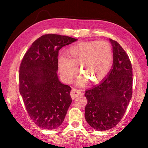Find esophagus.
<instances>
[{"label":"esophagus","instance_id":"esophagus-1","mask_svg":"<svg viewBox=\"0 0 148 148\" xmlns=\"http://www.w3.org/2000/svg\"><path fill=\"white\" fill-rule=\"evenodd\" d=\"M81 95V91L76 89V88H72L71 92V96L72 97V99H76V97H77L79 95Z\"/></svg>","mask_w":148,"mask_h":148}]
</instances>
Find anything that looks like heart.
Wrapping results in <instances>:
<instances>
[{
    "instance_id": "obj_1",
    "label": "heart",
    "mask_w": 148,
    "mask_h": 148,
    "mask_svg": "<svg viewBox=\"0 0 148 148\" xmlns=\"http://www.w3.org/2000/svg\"><path fill=\"white\" fill-rule=\"evenodd\" d=\"M67 54L69 57L62 55L58 59L60 74L66 83H71L76 76L79 66L83 76L78 83H83L85 79L99 83L108 74L113 60L111 46L105 41L79 42L71 46Z\"/></svg>"
}]
</instances>
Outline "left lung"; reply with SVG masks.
Wrapping results in <instances>:
<instances>
[{
  "instance_id": "left-lung-1",
  "label": "left lung",
  "mask_w": 148,
  "mask_h": 148,
  "mask_svg": "<svg viewBox=\"0 0 148 148\" xmlns=\"http://www.w3.org/2000/svg\"><path fill=\"white\" fill-rule=\"evenodd\" d=\"M113 64L99 84L85 92L84 117L96 130H108L120 121L132 95V67L128 56L119 44L109 39Z\"/></svg>"
}]
</instances>
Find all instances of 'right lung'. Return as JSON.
Here are the masks:
<instances>
[{"mask_svg":"<svg viewBox=\"0 0 148 148\" xmlns=\"http://www.w3.org/2000/svg\"><path fill=\"white\" fill-rule=\"evenodd\" d=\"M76 40L65 36L46 34L32 43L21 61L20 95L30 118L44 129L60 126L72 102L71 88L60 81L56 72L58 51Z\"/></svg>","mask_w":148,"mask_h":148,"instance_id":"obj_1","label":"right lung"}]
</instances>
